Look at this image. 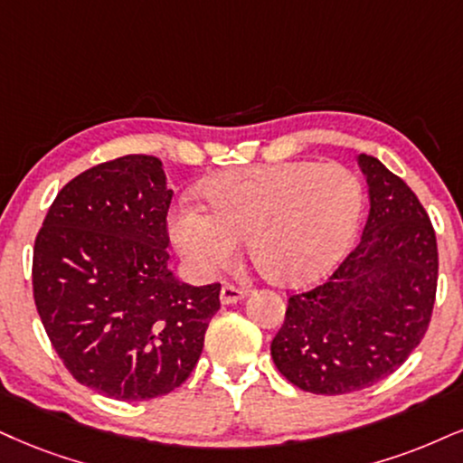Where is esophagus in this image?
<instances>
[{
	"label": "esophagus",
	"mask_w": 463,
	"mask_h": 463,
	"mask_svg": "<svg viewBox=\"0 0 463 463\" xmlns=\"http://www.w3.org/2000/svg\"><path fill=\"white\" fill-rule=\"evenodd\" d=\"M244 298V289L236 288V285H222L221 289V305H233V302Z\"/></svg>",
	"instance_id": "34e87169"
}]
</instances>
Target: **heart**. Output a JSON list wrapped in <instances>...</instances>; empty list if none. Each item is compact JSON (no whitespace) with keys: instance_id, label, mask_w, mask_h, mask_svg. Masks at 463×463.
I'll use <instances>...</instances> for the list:
<instances>
[{"instance_id":"heart-1","label":"heart","mask_w":463,"mask_h":463,"mask_svg":"<svg viewBox=\"0 0 463 463\" xmlns=\"http://www.w3.org/2000/svg\"><path fill=\"white\" fill-rule=\"evenodd\" d=\"M210 213L180 205L169 236L199 279L230 264L247 238L249 258L266 279L311 281L345 253L363 214V186L341 165L281 163L227 171L202 188Z\"/></svg>"}]
</instances>
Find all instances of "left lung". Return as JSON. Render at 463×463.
Masks as SVG:
<instances>
[{
    "instance_id": "left-lung-1",
    "label": "left lung",
    "mask_w": 463,
    "mask_h": 463,
    "mask_svg": "<svg viewBox=\"0 0 463 463\" xmlns=\"http://www.w3.org/2000/svg\"><path fill=\"white\" fill-rule=\"evenodd\" d=\"M369 216L358 247L326 283L288 300L270 344L294 386L345 395L402 367L425 336L438 283V247L419 197L378 158L358 154Z\"/></svg>"
}]
</instances>
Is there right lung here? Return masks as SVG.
I'll return each instance as SVG.
<instances>
[{
	"instance_id": "obj_1",
	"label": "right lung",
	"mask_w": 463,
	"mask_h": 463,
	"mask_svg": "<svg viewBox=\"0 0 463 463\" xmlns=\"http://www.w3.org/2000/svg\"><path fill=\"white\" fill-rule=\"evenodd\" d=\"M167 188L156 156L96 165L57 193L33 244V300L74 380L119 399L167 395L195 369L221 285L167 266Z\"/></svg>"
}]
</instances>
